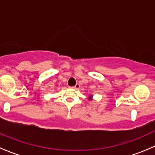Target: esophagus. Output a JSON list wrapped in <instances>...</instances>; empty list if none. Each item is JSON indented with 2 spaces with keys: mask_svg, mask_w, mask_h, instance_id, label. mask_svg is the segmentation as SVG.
Masks as SVG:
<instances>
[{
  "mask_svg": "<svg viewBox=\"0 0 155 155\" xmlns=\"http://www.w3.org/2000/svg\"><path fill=\"white\" fill-rule=\"evenodd\" d=\"M79 87H80V85H79V84H76V85H75V86L73 87V89H76V90H77V89L79 88Z\"/></svg>",
  "mask_w": 155,
  "mask_h": 155,
  "instance_id": "obj_1",
  "label": "esophagus"
}]
</instances>
